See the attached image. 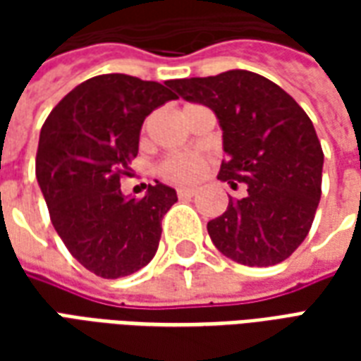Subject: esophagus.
<instances>
[{
	"label": "esophagus",
	"instance_id": "esophagus-1",
	"mask_svg": "<svg viewBox=\"0 0 361 361\" xmlns=\"http://www.w3.org/2000/svg\"><path fill=\"white\" fill-rule=\"evenodd\" d=\"M195 188H178V197L180 199H185V197H193L195 195Z\"/></svg>",
	"mask_w": 361,
	"mask_h": 361
}]
</instances>
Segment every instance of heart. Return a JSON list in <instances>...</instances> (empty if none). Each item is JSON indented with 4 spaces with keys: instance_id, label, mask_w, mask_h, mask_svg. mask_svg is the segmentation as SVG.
<instances>
[{
    "instance_id": "obj_1",
    "label": "heart",
    "mask_w": 361,
    "mask_h": 361,
    "mask_svg": "<svg viewBox=\"0 0 361 361\" xmlns=\"http://www.w3.org/2000/svg\"><path fill=\"white\" fill-rule=\"evenodd\" d=\"M204 168V160L197 154H173L166 158L164 162L158 168V173L168 181L183 183L191 181L201 176Z\"/></svg>"
}]
</instances>
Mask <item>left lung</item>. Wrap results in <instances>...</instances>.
<instances>
[{"mask_svg": "<svg viewBox=\"0 0 361 361\" xmlns=\"http://www.w3.org/2000/svg\"><path fill=\"white\" fill-rule=\"evenodd\" d=\"M178 96L214 111L226 162L219 180L247 195L207 224L216 250L247 267L276 265L305 240L321 199L323 150L315 127L286 90L232 69L170 81Z\"/></svg>", "mask_w": 361, "mask_h": 361, "instance_id": "8db88e82", "label": "left lung"}]
</instances>
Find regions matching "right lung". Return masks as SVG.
Listing matches in <instances>:
<instances>
[{
	"label": "right lung",
	"mask_w": 361,
	"mask_h": 361,
	"mask_svg": "<svg viewBox=\"0 0 361 361\" xmlns=\"http://www.w3.org/2000/svg\"><path fill=\"white\" fill-rule=\"evenodd\" d=\"M178 96L170 81L98 75L75 87L44 121L36 180L51 224L79 263L102 279L141 271L154 257L162 216L178 195L157 181L142 199L123 195L145 118Z\"/></svg>",
	"instance_id": "add662e5"
}]
</instances>
